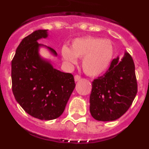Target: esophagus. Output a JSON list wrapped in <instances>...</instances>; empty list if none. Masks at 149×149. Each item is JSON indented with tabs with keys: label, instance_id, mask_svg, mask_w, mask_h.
Returning a JSON list of instances; mask_svg holds the SVG:
<instances>
[{
	"label": "esophagus",
	"instance_id": "1",
	"mask_svg": "<svg viewBox=\"0 0 149 149\" xmlns=\"http://www.w3.org/2000/svg\"><path fill=\"white\" fill-rule=\"evenodd\" d=\"M81 76L78 75V74H76L75 76H74V81H75V82H77V81H80L81 80Z\"/></svg>",
	"mask_w": 149,
	"mask_h": 149
}]
</instances>
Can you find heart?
Masks as SVG:
<instances>
[{
    "mask_svg": "<svg viewBox=\"0 0 149 149\" xmlns=\"http://www.w3.org/2000/svg\"><path fill=\"white\" fill-rule=\"evenodd\" d=\"M61 55L63 60L72 65L77 64V58H83L84 72L91 77H97L104 73L110 66L114 48L109 39L85 36L74 39L71 48L63 46Z\"/></svg>",
    "mask_w": 149,
    "mask_h": 149,
    "instance_id": "heart-1",
    "label": "heart"
}]
</instances>
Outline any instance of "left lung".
Instances as JSON below:
<instances>
[{"mask_svg": "<svg viewBox=\"0 0 149 149\" xmlns=\"http://www.w3.org/2000/svg\"><path fill=\"white\" fill-rule=\"evenodd\" d=\"M89 110L95 119L114 121L125 113L137 93L135 65L125 52L121 60L113 59L103 76L92 83Z\"/></svg>", "mask_w": 149, "mask_h": 149, "instance_id": "obj_1", "label": "left lung"}]
</instances>
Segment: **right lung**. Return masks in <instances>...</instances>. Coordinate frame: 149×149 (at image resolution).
<instances>
[{"label":"right lung","mask_w":149,"mask_h":149,"mask_svg":"<svg viewBox=\"0 0 149 149\" xmlns=\"http://www.w3.org/2000/svg\"><path fill=\"white\" fill-rule=\"evenodd\" d=\"M48 37V30H38L24 38L12 60V89L16 101L26 113L41 120H52L63 113L75 87L74 76L54 68L39 54V44Z\"/></svg>","instance_id":"add662e5"}]
</instances>
